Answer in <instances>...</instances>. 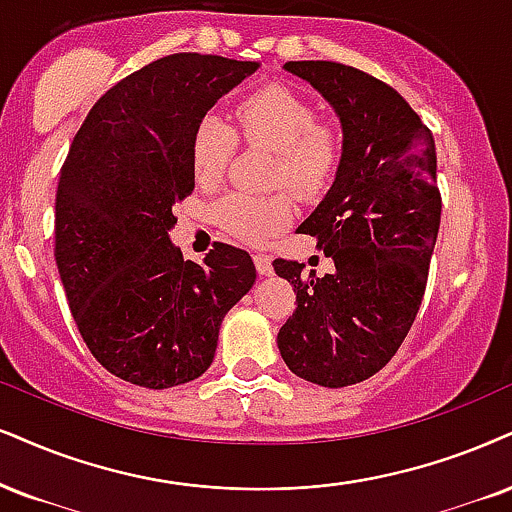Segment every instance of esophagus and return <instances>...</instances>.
<instances>
[{"mask_svg":"<svg viewBox=\"0 0 512 512\" xmlns=\"http://www.w3.org/2000/svg\"><path fill=\"white\" fill-rule=\"evenodd\" d=\"M254 263H256L258 275H270V273H273V263H270V258L266 254H256L254 256Z\"/></svg>","mask_w":512,"mask_h":512,"instance_id":"1","label":"esophagus"}]
</instances>
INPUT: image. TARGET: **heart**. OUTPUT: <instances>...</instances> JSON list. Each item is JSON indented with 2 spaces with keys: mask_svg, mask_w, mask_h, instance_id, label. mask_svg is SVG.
Segmentation results:
<instances>
[{
  "mask_svg": "<svg viewBox=\"0 0 512 512\" xmlns=\"http://www.w3.org/2000/svg\"><path fill=\"white\" fill-rule=\"evenodd\" d=\"M235 116L237 130L216 113H208L194 128L189 161L199 185L211 187L223 180L235 159L239 137L249 147L275 151L268 185L289 187L301 197L325 189L342 163V125L318 118L315 106L292 87H258L237 104ZM292 216L294 201L287 189L268 197L232 192L213 206V220L225 232L254 244L277 235Z\"/></svg>",
  "mask_w": 512,
  "mask_h": 512,
  "instance_id": "obj_1",
  "label": "heart"
}]
</instances>
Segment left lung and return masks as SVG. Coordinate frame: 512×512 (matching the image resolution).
Returning a JSON list of instances; mask_svg holds the SVG:
<instances>
[{
    "label": "left lung",
    "mask_w": 512,
    "mask_h": 512,
    "mask_svg": "<svg viewBox=\"0 0 512 512\" xmlns=\"http://www.w3.org/2000/svg\"><path fill=\"white\" fill-rule=\"evenodd\" d=\"M344 125L337 180L299 225L334 261H273L294 313L277 332L282 361L320 387H349L387 365L420 311L441 220L434 135L387 82L334 61H289Z\"/></svg>",
    "instance_id": "left-lung-1"
}]
</instances>
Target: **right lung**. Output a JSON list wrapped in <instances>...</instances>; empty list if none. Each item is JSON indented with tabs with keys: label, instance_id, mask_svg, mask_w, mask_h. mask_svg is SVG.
I'll return each mask as SVG.
<instances>
[{
	"label": "right lung",
	"instance_id": "right-lung-1",
	"mask_svg": "<svg viewBox=\"0 0 512 512\" xmlns=\"http://www.w3.org/2000/svg\"><path fill=\"white\" fill-rule=\"evenodd\" d=\"M256 66L163 56L102 94L75 132L56 189V268L82 342L125 382L166 389L206 372L225 313L254 285L244 249L216 242L199 266L168 232L194 189V128Z\"/></svg>",
	"mask_w": 512,
	"mask_h": 512
}]
</instances>
